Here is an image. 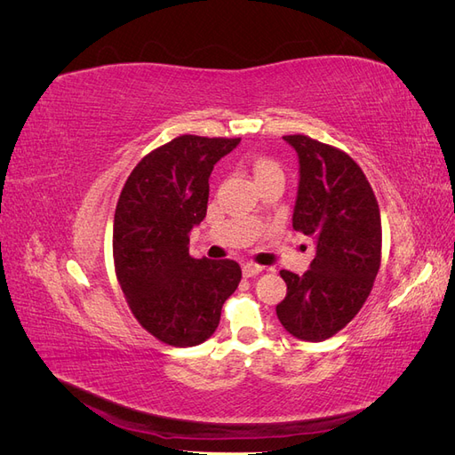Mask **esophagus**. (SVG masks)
Here are the masks:
<instances>
[{"mask_svg":"<svg viewBox=\"0 0 455 455\" xmlns=\"http://www.w3.org/2000/svg\"><path fill=\"white\" fill-rule=\"evenodd\" d=\"M261 271H264V267L258 266V264H244L243 266V275H244V277H256V275H259Z\"/></svg>","mask_w":455,"mask_h":455,"instance_id":"obj_1","label":"esophagus"}]
</instances>
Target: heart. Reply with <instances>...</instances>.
<instances>
[{
	"label": "heart",
	"mask_w": 455,
	"mask_h": 455,
	"mask_svg": "<svg viewBox=\"0 0 455 455\" xmlns=\"http://www.w3.org/2000/svg\"><path fill=\"white\" fill-rule=\"evenodd\" d=\"M246 167H249L251 174L254 176L256 184L264 182V180H269V178H275V176H281L283 178V169L281 164L271 159V157H264V156H258V157H252L246 161Z\"/></svg>",
	"instance_id": "1"
}]
</instances>
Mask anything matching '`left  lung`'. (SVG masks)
<instances>
[{"label":"left lung","instance_id":"1","mask_svg":"<svg viewBox=\"0 0 455 455\" xmlns=\"http://www.w3.org/2000/svg\"><path fill=\"white\" fill-rule=\"evenodd\" d=\"M283 139L298 151L299 188L292 228L315 241L309 271H281V324L324 341L361 311L381 266V216L366 174L346 151L306 134Z\"/></svg>","mask_w":455,"mask_h":455}]
</instances>
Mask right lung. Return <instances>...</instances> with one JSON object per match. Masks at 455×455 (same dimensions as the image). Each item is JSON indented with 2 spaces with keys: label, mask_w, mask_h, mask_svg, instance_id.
<instances>
[{
  "label": "right lung",
  "mask_w": 455,
  "mask_h": 455,
  "mask_svg": "<svg viewBox=\"0 0 455 455\" xmlns=\"http://www.w3.org/2000/svg\"><path fill=\"white\" fill-rule=\"evenodd\" d=\"M241 139L182 134L151 149L129 174L116 206L114 267L134 319L159 341L191 347L209 339L241 283L233 259L189 256L216 161Z\"/></svg>",
  "instance_id": "obj_1"
}]
</instances>
